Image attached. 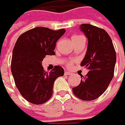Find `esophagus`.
<instances>
[{
  "instance_id": "1",
  "label": "esophagus",
  "mask_w": 125,
  "mask_h": 125,
  "mask_svg": "<svg viewBox=\"0 0 125 125\" xmlns=\"http://www.w3.org/2000/svg\"><path fill=\"white\" fill-rule=\"evenodd\" d=\"M64 74H65L66 76H69V75H71V74H72V73L70 72V71H65Z\"/></svg>"
}]
</instances>
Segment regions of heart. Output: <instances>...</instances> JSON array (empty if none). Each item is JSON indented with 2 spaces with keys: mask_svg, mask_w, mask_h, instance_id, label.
I'll use <instances>...</instances> for the list:
<instances>
[{
  "mask_svg": "<svg viewBox=\"0 0 125 125\" xmlns=\"http://www.w3.org/2000/svg\"><path fill=\"white\" fill-rule=\"evenodd\" d=\"M72 64H73V62H72V61H70L68 63L67 65H68V66H69V68H71V67L72 66Z\"/></svg>",
  "mask_w": 125,
  "mask_h": 125,
  "instance_id": "heart-1",
  "label": "heart"
}]
</instances>
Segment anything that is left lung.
Instances as JSON below:
<instances>
[{
  "mask_svg": "<svg viewBox=\"0 0 125 125\" xmlns=\"http://www.w3.org/2000/svg\"><path fill=\"white\" fill-rule=\"evenodd\" d=\"M80 30L88 39V48L82 66L88 70L81 76V81L73 88V94L83 100H93L100 97L111 82L116 63L113 44L105 30L90 24H82Z\"/></svg>",
  "mask_w": 125,
  "mask_h": 125,
  "instance_id": "obj_1",
  "label": "left lung"
}]
</instances>
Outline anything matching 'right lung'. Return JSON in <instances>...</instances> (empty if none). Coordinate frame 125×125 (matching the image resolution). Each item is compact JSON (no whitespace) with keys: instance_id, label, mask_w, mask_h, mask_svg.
I'll use <instances>...</instances> for the list:
<instances>
[{"instance_id":"obj_1","label":"right lung","mask_w":125,"mask_h":125,"mask_svg":"<svg viewBox=\"0 0 125 125\" xmlns=\"http://www.w3.org/2000/svg\"><path fill=\"white\" fill-rule=\"evenodd\" d=\"M66 30L37 27L21 34L12 51L11 71L17 88L31 103L40 105L49 99L55 80L64 74L59 66L45 71L42 62L46 55H54L56 43Z\"/></svg>"}]
</instances>
